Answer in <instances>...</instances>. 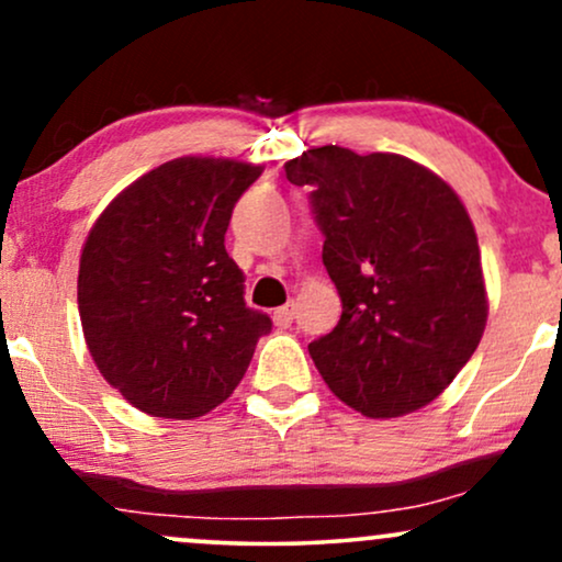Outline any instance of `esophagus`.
Returning <instances> with one entry per match:
<instances>
[{
	"label": "esophagus",
	"mask_w": 562,
	"mask_h": 562,
	"mask_svg": "<svg viewBox=\"0 0 562 562\" xmlns=\"http://www.w3.org/2000/svg\"><path fill=\"white\" fill-rule=\"evenodd\" d=\"M272 319H274V327H280V330H285V327H290V322H293V308H290V306L274 308Z\"/></svg>",
	"instance_id": "1"
}]
</instances>
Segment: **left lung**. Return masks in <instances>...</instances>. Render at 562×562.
Segmentation results:
<instances>
[{"mask_svg": "<svg viewBox=\"0 0 562 562\" xmlns=\"http://www.w3.org/2000/svg\"><path fill=\"white\" fill-rule=\"evenodd\" d=\"M293 184L314 187L338 325L308 344L340 402L372 420L423 409L447 391L481 344L486 277L470 214L417 160L325 145L288 160Z\"/></svg>", "mask_w": 562, "mask_h": 562, "instance_id": "1", "label": "left lung"}]
</instances>
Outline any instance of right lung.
Returning a JSON list of instances; mask_svg holds the SVG:
<instances>
[{
	"label": "right lung",
	"mask_w": 562,
	"mask_h": 562,
	"mask_svg": "<svg viewBox=\"0 0 562 562\" xmlns=\"http://www.w3.org/2000/svg\"><path fill=\"white\" fill-rule=\"evenodd\" d=\"M261 171L235 158L166 160L121 190L83 240V340L102 378L145 415H209L272 330L245 306L243 272L224 248L232 209Z\"/></svg>",
	"instance_id": "1"
}]
</instances>
